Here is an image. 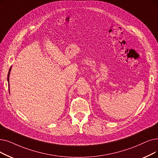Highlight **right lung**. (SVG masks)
<instances>
[{"label":"right lung","instance_id":"add662e5","mask_svg":"<svg viewBox=\"0 0 158 158\" xmlns=\"http://www.w3.org/2000/svg\"><path fill=\"white\" fill-rule=\"evenodd\" d=\"M11 67L10 68V69L9 72H8V83H9V77H10V72H11ZM8 85H9V83H8Z\"/></svg>","mask_w":158,"mask_h":158}]
</instances>
